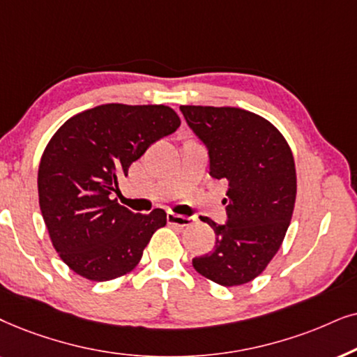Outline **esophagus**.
<instances>
[{
  "label": "esophagus",
  "instance_id": "34e87169",
  "mask_svg": "<svg viewBox=\"0 0 357 357\" xmlns=\"http://www.w3.org/2000/svg\"><path fill=\"white\" fill-rule=\"evenodd\" d=\"M166 220H168L169 225L188 227V225H191V223L194 222V218H192V217L178 215V213H174V212H168V215H166Z\"/></svg>",
  "mask_w": 357,
  "mask_h": 357
}]
</instances>
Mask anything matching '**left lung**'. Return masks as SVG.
Instances as JSON below:
<instances>
[{
  "label": "left lung",
  "instance_id": "left-lung-1",
  "mask_svg": "<svg viewBox=\"0 0 357 357\" xmlns=\"http://www.w3.org/2000/svg\"><path fill=\"white\" fill-rule=\"evenodd\" d=\"M179 109L208 149L211 176L228 183V220H204L215 231V246L192 266L220 286H241L268 268L291 223L297 194L291 146L268 119L245 109Z\"/></svg>",
  "mask_w": 357,
  "mask_h": 357
}]
</instances>
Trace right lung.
I'll return each instance as SVG.
<instances>
[{
  "instance_id": "1",
  "label": "right lung",
  "mask_w": 357,
  "mask_h": 357,
  "mask_svg": "<svg viewBox=\"0 0 357 357\" xmlns=\"http://www.w3.org/2000/svg\"><path fill=\"white\" fill-rule=\"evenodd\" d=\"M179 123L163 104L112 102L75 114L52 137L37 174L39 206L52 245L73 273L104 282L140 263L166 212L134 213L111 196L129 166Z\"/></svg>"
}]
</instances>
